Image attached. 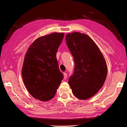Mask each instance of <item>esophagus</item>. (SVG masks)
Here are the masks:
<instances>
[{"label":"esophagus","mask_w":127,"mask_h":127,"mask_svg":"<svg viewBox=\"0 0 127 127\" xmlns=\"http://www.w3.org/2000/svg\"><path fill=\"white\" fill-rule=\"evenodd\" d=\"M63 74H64V79H66L67 77V73L64 72Z\"/></svg>","instance_id":"obj_1"}]
</instances>
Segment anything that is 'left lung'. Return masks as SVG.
Segmentation results:
<instances>
[{
    "label": "left lung",
    "instance_id": "obj_1",
    "mask_svg": "<svg viewBox=\"0 0 127 127\" xmlns=\"http://www.w3.org/2000/svg\"><path fill=\"white\" fill-rule=\"evenodd\" d=\"M66 40L75 61L74 74L69 79V85L75 97L88 99L97 93L105 81L107 69L105 58L87 34L68 33Z\"/></svg>",
    "mask_w": 127,
    "mask_h": 127
}]
</instances>
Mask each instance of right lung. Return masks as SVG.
<instances>
[{"mask_svg": "<svg viewBox=\"0 0 127 127\" xmlns=\"http://www.w3.org/2000/svg\"><path fill=\"white\" fill-rule=\"evenodd\" d=\"M64 34L55 32L38 37L26 52L22 69L23 80L29 93L40 101L53 98L63 79L56 53Z\"/></svg>", "mask_w": 127, "mask_h": 127, "instance_id": "right-lung-1", "label": "right lung"}]
</instances>
